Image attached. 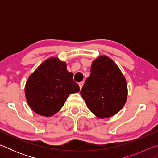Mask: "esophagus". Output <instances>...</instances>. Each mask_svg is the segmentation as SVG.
Segmentation results:
<instances>
[{"label": "esophagus", "mask_w": 158, "mask_h": 158, "mask_svg": "<svg viewBox=\"0 0 158 158\" xmlns=\"http://www.w3.org/2000/svg\"><path fill=\"white\" fill-rule=\"evenodd\" d=\"M83 85H84V82H80L79 83V88H80V90L82 89L83 87Z\"/></svg>", "instance_id": "esophagus-1"}]
</instances>
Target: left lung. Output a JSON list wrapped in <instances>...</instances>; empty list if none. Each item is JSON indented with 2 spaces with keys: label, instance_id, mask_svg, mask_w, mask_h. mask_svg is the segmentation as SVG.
Instances as JSON below:
<instances>
[{
  "label": "left lung",
  "instance_id": "left-lung-1",
  "mask_svg": "<svg viewBox=\"0 0 158 158\" xmlns=\"http://www.w3.org/2000/svg\"><path fill=\"white\" fill-rule=\"evenodd\" d=\"M80 93L95 116L107 118L121 111L126 102V79L111 58L100 56L93 61L90 75Z\"/></svg>",
  "mask_w": 158,
  "mask_h": 158
}]
</instances>
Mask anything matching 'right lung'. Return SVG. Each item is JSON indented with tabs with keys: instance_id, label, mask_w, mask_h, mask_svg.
Masks as SVG:
<instances>
[{
	"instance_id": "obj_1",
	"label": "right lung",
	"mask_w": 158,
	"mask_h": 158,
	"mask_svg": "<svg viewBox=\"0 0 158 158\" xmlns=\"http://www.w3.org/2000/svg\"><path fill=\"white\" fill-rule=\"evenodd\" d=\"M73 73L67 69V64L58 57L45 60L27 79L25 96L35 113L51 117L60 110L71 93L79 91L74 81Z\"/></svg>"
}]
</instances>
